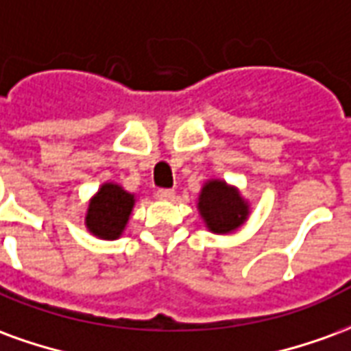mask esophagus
I'll use <instances>...</instances> for the list:
<instances>
[{
    "mask_svg": "<svg viewBox=\"0 0 351 351\" xmlns=\"http://www.w3.org/2000/svg\"><path fill=\"white\" fill-rule=\"evenodd\" d=\"M158 199H161V201H171V199L175 197V190H167V188H161V190H158Z\"/></svg>",
    "mask_w": 351,
    "mask_h": 351,
    "instance_id": "esophagus-1",
    "label": "esophagus"
}]
</instances>
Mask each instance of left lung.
Returning <instances> with one entry per match:
<instances>
[{"mask_svg": "<svg viewBox=\"0 0 351 351\" xmlns=\"http://www.w3.org/2000/svg\"><path fill=\"white\" fill-rule=\"evenodd\" d=\"M199 216L208 231L216 235H229L243 226L250 216V205L235 186L220 178L203 184L197 199Z\"/></svg>", "mask_w": 351, "mask_h": 351, "instance_id": "left-lung-1", "label": "left lung"}]
</instances>
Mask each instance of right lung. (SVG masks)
Listing matches in <instances>:
<instances>
[{"label":"right lung","instance_id":"add662e5","mask_svg":"<svg viewBox=\"0 0 351 351\" xmlns=\"http://www.w3.org/2000/svg\"><path fill=\"white\" fill-rule=\"evenodd\" d=\"M135 193L125 191L120 184L105 182L90 199L84 216V226L97 239L116 241L130 221L135 206Z\"/></svg>","mask_w":351,"mask_h":351}]
</instances>
